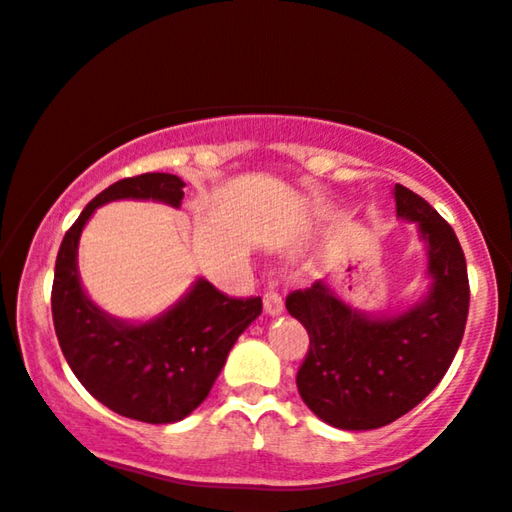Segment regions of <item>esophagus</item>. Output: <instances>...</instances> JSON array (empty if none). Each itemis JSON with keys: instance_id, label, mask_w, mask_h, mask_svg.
I'll return each instance as SVG.
<instances>
[{"instance_id": "esophagus-1", "label": "esophagus", "mask_w": 512, "mask_h": 512, "mask_svg": "<svg viewBox=\"0 0 512 512\" xmlns=\"http://www.w3.org/2000/svg\"><path fill=\"white\" fill-rule=\"evenodd\" d=\"M263 309L268 316H279L284 311V300H281L279 293L268 291L263 295Z\"/></svg>"}]
</instances>
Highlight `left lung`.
Returning <instances> with one entry per match:
<instances>
[{
  "label": "left lung",
  "mask_w": 512,
  "mask_h": 512,
  "mask_svg": "<svg viewBox=\"0 0 512 512\" xmlns=\"http://www.w3.org/2000/svg\"><path fill=\"white\" fill-rule=\"evenodd\" d=\"M397 217L418 226L427 247V293L397 314H372L318 279L286 298L309 332L298 390L337 429H376L418 406L448 372L464 337L469 277L453 228L425 198L395 184Z\"/></svg>",
  "instance_id": "left-lung-1"
}]
</instances>
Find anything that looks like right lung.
I'll return each mask as SVG.
<instances>
[{"label": "right lung", "instance_id": "add662e5", "mask_svg": "<svg viewBox=\"0 0 512 512\" xmlns=\"http://www.w3.org/2000/svg\"><path fill=\"white\" fill-rule=\"evenodd\" d=\"M184 187L170 173L110 184L66 231L55 263L53 321L73 374L110 411L150 425L177 422L203 404L233 344L261 316L263 302L228 298L198 277L164 314L143 323L122 321L96 305L80 284L78 242L96 207L113 201L180 207Z\"/></svg>", "mask_w": 512, "mask_h": 512}]
</instances>
